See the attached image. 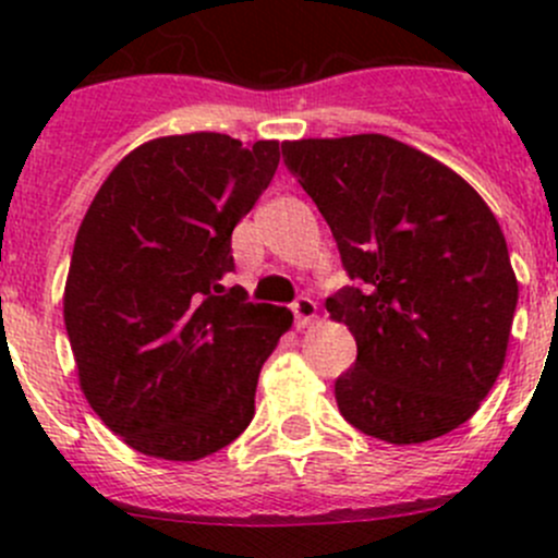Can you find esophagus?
<instances>
[{
  "label": "esophagus",
  "mask_w": 558,
  "mask_h": 558,
  "mask_svg": "<svg viewBox=\"0 0 558 558\" xmlns=\"http://www.w3.org/2000/svg\"><path fill=\"white\" fill-rule=\"evenodd\" d=\"M291 311H294L296 329H307V326L318 318V307H315V302L311 300V296H300V300L291 305Z\"/></svg>",
  "instance_id": "34e87169"
}]
</instances>
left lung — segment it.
<instances>
[{
    "label": "left lung",
    "mask_w": 558,
    "mask_h": 558,
    "mask_svg": "<svg viewBox=\"0 0 558 558\" xmlns=\"http://www.w3.org/2000/svg\"><path fill=\"white\" fill-rule=\"evenodd\" d=\"M356 289L326 300L356 340L335 384L359 432L415 446L470 421L505 367L519 280L492 207L386 134L283 143Z\"/></svg>",
    "instance_id": "8db88e82"
}]
</instances>
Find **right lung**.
I'll use <instances>...</instances> for the list:
<instances>
[{
  "label": "right lung",
  "instance_id": "right-lung-1",
  "mask_svg": "<svg viewBox=\"0 0 558 558\" xmlns=\"http://www.w3.org/2000/svg\"><path fill=\"white\" fill-rule=\"evenodd\" d=\"M278 140L156 137L107 174L72 247L64 324L77 384L129 448L199 461L253 418L289 307L221 283L232 232L278 170Z\"/></svg>",
  "mask_w": 558,
  "mask_h": 558
}]
</instances>
